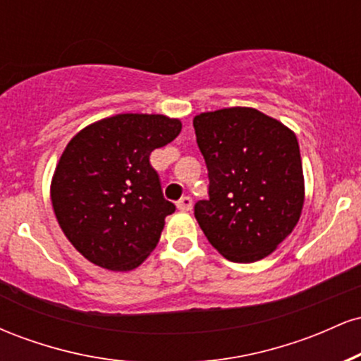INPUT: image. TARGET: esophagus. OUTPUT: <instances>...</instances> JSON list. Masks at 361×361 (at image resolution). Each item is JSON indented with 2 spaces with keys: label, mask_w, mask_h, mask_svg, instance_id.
<instances>
[{
  "label": "esophagus",
  "mask_w": 361,
  "mask_h": 361,
  "mask_svg": "<svg viewBox=\"0 0 361 361\" xmlns=\"http://www.w3.org/2000/svg\"><path fill=\"white\" fill-rule=\"evenodd\" d=\"M176 205L178 209L183 210V212H188V210H192V197H190V195H183V197L176 202Z\"/></svg>",
  "instance_id": "1"
}]
</instances>
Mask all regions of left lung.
Returning a JSON list of instances; mask_svg holds the SVG:
<instances>
[{
  "label": "left lung",
  "instance_id": "1",
  "mask_svg": "<svg viewBox=\"0 0 361 361\" xmlns=\"http://www.w3.org/2000/svg\"><path fill=\"white\" fill-rule=\"evenodd\" d=\"M209 171V198L195 219L209 243L234 263L263 259L292 233L304 205L295 134L255 109H224L193 118Z\"/></svg>",
  "mask_w": 361,
  "mask_h": 361
}]
</instances>
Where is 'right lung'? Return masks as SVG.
<instances>
[{
  "mask_svg": "<svg viewBox=\"0 0 361 361\" xmlns=\"http://www.w3.org/2000/svg\"><path fill=\"white\" fill-rule=\"evenodd\" d=\"M180 130V120L164 115L120 114L69 140L52 178V207L62 233L91 263L134 270L157 246L176 207L149 156Z\"/></svg>",
  "mask_w": 361,
  "mask_h": 361,
  "instance_id": "add662e5",
  "label": "right lung"
}]
</instances>
